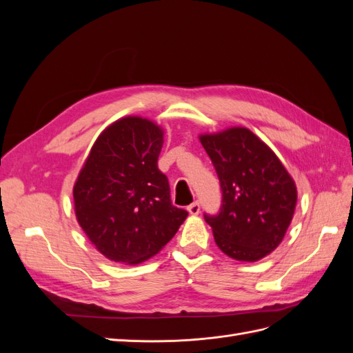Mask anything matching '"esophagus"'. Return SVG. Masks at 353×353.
<instances>
[{
    "mask_svg": "<svg viewBox=\"0 0 353 353\" xmlns=\"http://www.w3.org/2000/svg\"><path fill=\"white\" fill-rule=\"evenodd\" d=\"M187 210H188L190 215H193V216L199 215V213H200V203L199 201L191 203V205L187 208Z\"/></svg>",
    "mask_w": 353,
    "mask_h": 353,
    "instance_id": "obj_1",
    "label": "esophagus"
}]
</instances>
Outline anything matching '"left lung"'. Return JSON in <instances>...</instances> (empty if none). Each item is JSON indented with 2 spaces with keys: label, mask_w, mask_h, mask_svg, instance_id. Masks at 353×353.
I'll use <instances>...</instances> for the list:
<instances>
[{
  "label": "left lung",
  "mask_w": 353,
  "mask_h": 353,
  "mask_svg": "<svg viewBox=\"0 0 353 353\" xmlns=\"http://www.w3.org/2000/svg\"><path fill=\"white\" fill-rule=\"evenodd\" d=\"M219 178L222 206L205 215L218 248L230 258L256 262L279 248L293 219L297 190L280 159L243 126L201 134Z\"/></svg>",
  "instance_id": "obj_1"
}]
</instances>
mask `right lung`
<instances>
[{"instance_id":"obj_1","label":"right lung","mask_w":353,"mask_h":353,"mask_svg":"<svg viewBox=\"0 0 353 353\" xmlns=\"http://www.w3.org/2000/svg\"><path fill=\"white\" fill-rule=\"evenodd\" d=\"M162 145L159 125L125 116L99 135L73 185L78 223L113 262L150 259L188 215L172 205L168 178L157 168Z\"/></svg>"}]
</instances>
